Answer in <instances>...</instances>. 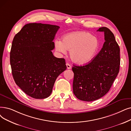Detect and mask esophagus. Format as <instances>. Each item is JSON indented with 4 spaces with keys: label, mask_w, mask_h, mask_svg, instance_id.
I'll list each match as a JSON object with an SVG mask.
<instances>
[{
    "label": "esophagus",
    "mask_w": 131,
    "mask_h": 131,
    "mask_svg": "<svg viewBox=\"0 0 131 131\" xmlns=\"http://www.w3.org/2000/svg\"><path fill=\"white\" fill-rule=\"evenodd\" d=\"M66 65L67 69H71V66L69 63H66Z\"/></svg>",
    "instance_id": "1"
}]
</instances>
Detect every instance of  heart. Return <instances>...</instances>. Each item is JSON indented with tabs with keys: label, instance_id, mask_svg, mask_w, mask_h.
I'll return each instance as SVG.
<instances>
[{
	"label": "heart",
	"instance_id": "b5f03b06",
	"mask_svg": "<svg viewBox=\"0 0 131 131\" xmlns=\"http://www.w3.org/2000/svg\"><path fill=\"white\" fill-rule=\"evenodd\" d=\"M56 50L65 54L70 50V57L73 62L82 65L90 62L97 54L100 42L96 37L89 32L76 31L66 35L62 39L54 42Z\"/></svg>",
	"mask_w": 131,
	"mask_h": 131
}]
</instances>
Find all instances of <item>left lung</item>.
I'll return each mask as SVG.
<instances>
[{"mask_svg": "<svg viewBox=\"0 0 131 131\" xmlns=\"http://www.w3.org/2000/svg\"><path fill=\"white\" fill-rule=\"evenodd\" d=\"M97 31L104 32L105 42L100 52L88 64L73 65V93L81 101L98 100L109 92L119 71L120 48L114 35L106 27Z\"/></svg>", "mask_w": 131, "mask_h": 131, "instance_id": "1", "label": "left lung"}]
</instances>
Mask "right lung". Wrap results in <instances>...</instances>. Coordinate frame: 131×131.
Here are the masks:
<instances>
[{"mask_svg": "<svg viewBox=\"0 0 131 131\" xmlns=\"http://www.w3.org/2000/svg\"><path fill=\"white\" fill-rule=\"evenodd\" d=\"M60 27L41 23L25 25L15 35L10 52V64L16 84L27 95L47 98L56 80L66 70L64 58H56L51 51Z\"/></svg>", "mask_w": 131, "mask_h": 131, "instance_id": "obj_1", "label": "right lung"}]
</instances>
